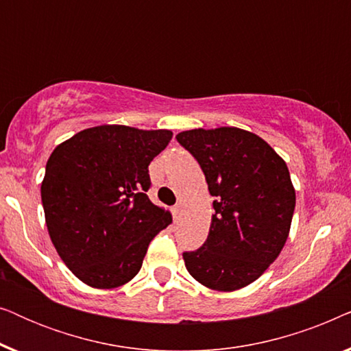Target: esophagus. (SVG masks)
<instances>
[{
  "mask_svg": "<svg viewBox=\"0 0 351 351\" xmlns=\"http://www.w3.org/2000/svg\"><path fill=\"white\" fill-rule=\"evenodd\" d=\"M180 213H182L180 206H176V208H172V215H174V220H177V219L180 217Z\"/></svg>",
  "mask_w": 351,
  "mask_h": 351,
  "instance_id": "1",
  "label": "esophagus"
}]
</instances>
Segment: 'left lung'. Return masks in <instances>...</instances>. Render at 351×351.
<instances>
[{"label":"left lung","mask_w":351,"mask_h":351,"mask_svg":"<svg viewBox=\"0 0 351 351\" xmlns=\"http://www.w3.org/2000/svg\"><path fill=\"white\" fill-rule=\"evenodd\" d=\"M176 138L199 162L215 198L208 239L184 252L186 270L209 289H241L263 275L289 237V169L263 138L239 128L191 129Z\"/></svg>","instance_id":"left-lung-1"}]
</instances>
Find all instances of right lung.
<instances>
[{
    "label": "right lung",
    "instance_id": "obj_1",
    "mask_svg": "<svg viewBox=\"0 0 351 351\" xmlns=\"http://www.w3.org/2000/svg\"><path fill=\"white\" fill-rule=\"evenodd\" d=\"M172 138L167 129L104 124L54 148L41 184L51 241L71 273L113 289L141 270L148 244L172 222L155 206L148 165Z\"/></svg>",
    "mask_w": 351,
    "mask_h": 351
}]
</instances>
